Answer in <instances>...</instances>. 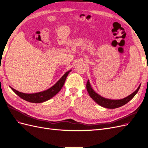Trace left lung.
Instances as JSON below:
<instances>
[{"label": "left lung", "instance_id": "8db88e82", "mask_svg": "<svg viewBox=\"0 0 148 148\" xmlns=\"http://www.w3.org/2000/svg\"><path fill=\"white\" fill-rule=\"evenodd\" d=\"M140 86L141 85L139 86V87L137 88L136 90L134 92H133L132 95L123 98L122 99H119V100H112V99H106V98H104V97H102V96L98 95L97 93H96L92 89V88L91 87L90 83H89V80L86 84V89L89 96H90V97L92 98V99L96 103H97L98 104L103 107H106V108H107V109H115L122 106L125 104H126L127 103H128L130 101L132 100L133 98V97L136 95V94L139 91Z\"/></svg>", "mask_w": 148, "mask_h": 148}]
</instances>
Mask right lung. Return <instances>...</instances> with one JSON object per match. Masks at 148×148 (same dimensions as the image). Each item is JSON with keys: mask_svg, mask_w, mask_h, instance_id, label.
I'll return each mask as SVG.
<instances>
[{"mask_svg": "<svg viewBox=\"0 0 148 148\" xmlns=\"http://www.w3.org/2000/svg\"><path fill=\"white\" fill-rule=\"evenodd\" d=\"M70 71H71V70L66 71V72L62 76V77L56 83V84L53 85L52 87L48 89L47 90L42 92H39L33 94H26L19 92L15 90V89L11 87L10 88L12 90L14 91V92H15V94H16L20 97L26 101L33 103L43 102L44 101H46L49 99H50L51 98L54 96L60 91L62 88L64 86L66 78Z\"/></svg>", "mask_w": 148, "mask_h": 148, "instance_id": "add662e5", "label": "right lung"}]
</instances>
